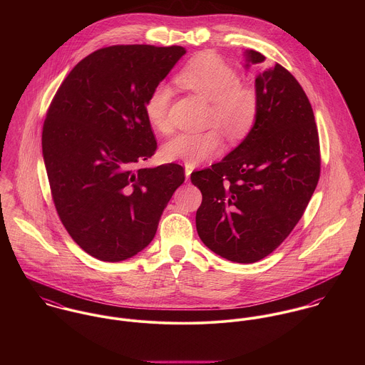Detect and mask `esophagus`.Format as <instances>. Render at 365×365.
I'll use <instances>...</instances> for the list:
<instances>
[{
  "label": "esophagus",
  "mask_w": 365,
  "mask_h": 365,
  "mask_svg": "<svg viewBox=\"0 0 365 365\" xmlns=\"http://www.w3.org/2000/svg\"><path fill=\"white\" fill-rule=\"evenodd\" d=\"M191 173H192V168L190 165H185V177H187V180H190Z\"/></svg>",
  "instance_id": "obj_1"
}]
</instances>
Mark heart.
<instances>
[{
	"instance_id": "1",
	"label": "heart",
	"mask_w": 365,
	"mask_h": 365,
	"mask_svg": "<svg viewBox=\"0 0 365 365\" xmlns=\"http://www.w3.org/2000/svg\"><path fill=\"white\" fill-rule=\"evenodd\" d=\"M177 81L212 103L209 122L219 126L229 139L239 140L252 130L257 118V97L252 88L239 84L235 70L217 56L204 53L194 57L178 73ZM170 101L171 90L164 84L156 86L145 101L148 120L163 133L170 132ZM220 148L222 138L215 129L182 133L165 145L164 156L197 165L217 155Z\"/></svg>"
}]
</instances>
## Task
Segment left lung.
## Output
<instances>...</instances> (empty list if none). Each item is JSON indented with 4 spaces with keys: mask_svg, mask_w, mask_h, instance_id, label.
Returning a JSON list of instances; mask_svg holds the SVG:
<instances>
[{
    "mask_svg": "<svg viewBox=\"0 0 365 365\" xmlns=\"http://www.w3.org/2000/svg\"><path fill=\"white\" fill-rule=\"evenodd\" d=\"M246 67L264 63L246 51ZM257 118L246 139L210 168L194 171L202 192L197 230L213 253L256 262L294 230L320 175V148L311 103L281 64L256 77Z\"/></svg>",
    "mask_w": 365,
    "mask_h": 365,
    "instance_id": "obj_1",
    "label": "left lung"
}]
</instances>
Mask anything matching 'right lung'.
I'll use <instances>...</instances> for the list:
<instances>
[{
	"label": "right lung",
	"mask_w": 365,
	"mask_h": 365,
	"mask_svg": "<svg viewBox=\"0 0 365 365\" xmlns=\"http://www.w3.org/2000/svg\"><path fill=\"white\" fill-rule=\"evenodd\" d=\"M182 54V46L98 49L76 64L48 109L42 152L54 207L71 239L98 260L148 247L185 180L174 163L136 168L157 149L145 101Z\"/></svg>",
	"instance_id": "right-lung-1"
}]
</instances>
